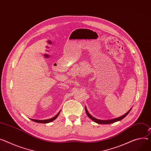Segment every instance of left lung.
<instances>
[{
	"instance_id": "left-lung-1",
	"label": "left lung",
	"mask_w": 151,
	"mask_h": 151,
	"mask_svg": "<svg viewBox=\"0 0 151 151\" xmlns=\"http://www.w3.org/2000/svg\"><path fill=\"white\" fill-rule=\"evenodd\" d=\"M131 109H129L125 114H124L123 115L121 116V117H120L113 119H111V120H99V119H97L94 118V117H92V116L88 112V111H87V109H86V106H85V111H86V113L87 115L88 116V117H89V119H91L92 121H94V122H96V123H99V124H110V123H114V122H116L120 121V120L123 119L126 117V116L129 114V112L131 111Z\"/></svg>"
}]
</instances>
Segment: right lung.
Listing matches in <instances>:
<instances>
[{"label": "right lung", "mask_w": 151, "mask_h": 151, "mask_svg": "<svg viewBox=\"0 0 151 151\" xmlns=\"http://www.w3.org/2000/svg\"><path fill=\"white\" fill-rule=\"evenodd\" d=\"M60 112V111H59V113H58V114L55 116V117H52V118H51V119H50L43 120H35V119H31V120H32L33 122H37V123H48L51 122H52L53 120H54L58 117V115H59Z\"/></svg>", "instance_id": "right-lung-1"}]
</instances>
